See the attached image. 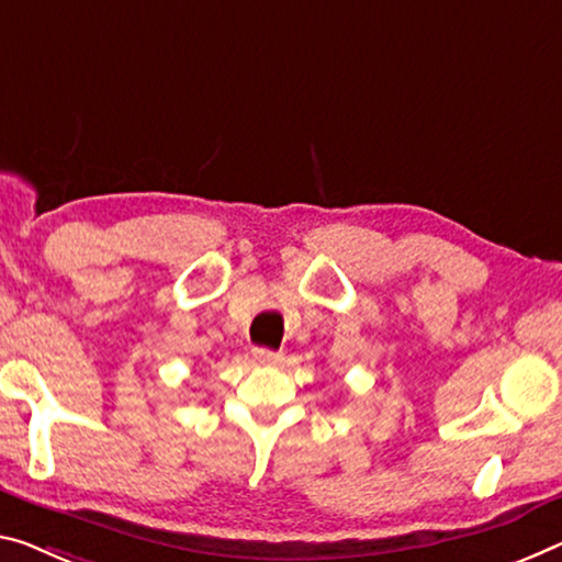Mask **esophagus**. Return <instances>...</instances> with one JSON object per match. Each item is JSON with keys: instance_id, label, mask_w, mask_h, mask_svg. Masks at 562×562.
Masks as SVG:
<instances>
[{"instance_id": "34e87169", "label": "esophagus", "mask_w": 562, "mask_h": 562, "mask_svg": "<svg viewBox=\"0 0 562 562\" xmlns=\"http://www.w3.org/2000/svg\"><path fill=\"white\" fill-rule=\"evenodd\" d=\"M254 359L258 364H279L283 359L281 351H271V349H254Z\"/></svg>"}]
</instances>
